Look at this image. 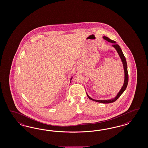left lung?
<instances>
[{
  "label": "left lung",
  "mask_w": 148,
  "mask_h": 148,
  "mask_svg": "<svg viewBox=\"0 0 148 148\" xmlns=\"http://www.w3.org/2000/svg\"><path fill=\"white\" fill-rule=\"evenodd\" d=\"M103 38L104 40H108V42L113 43L112 46L116 49L117 53H118L120 58H121V61H122L123 64V67H124V73H125L124 74H125V79H124V85L123 86L121 90L119 91V92L118 93L116 97L112 99H111V100H95V99H93L91 98L88 94H87V97H88V98L90 99L93 100V101H96V102H98V103H112L116 101V100L120 97V96L124 92V90H126V88L127 87V84H128V81H129V75H128V72H127V63H126V61L125 58V56H124L123 53V51L121 50V47H119V45L116 44V42L114 40H110L109 38H108V37H106V36H103Z\"/></svg>",
  "instance_id": "1"
}]
</instances>
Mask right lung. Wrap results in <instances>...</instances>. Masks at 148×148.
Segmentation results:
<instances>
[{
	"instance_id": "obj_1",
	"label": "right lung",
	"mask_w": 148,
	"mask_h": 148,
	"mask_svg": "<svg viewBox=\"0 0 148 148\" xmlns=\"http://www.w3.org/2000/svg\"><path fill=\"white\" fill-rule=\"evenodd\" d=\"M72 78H71V80H72Z\"/></svg>"
}]
</instances>
